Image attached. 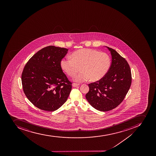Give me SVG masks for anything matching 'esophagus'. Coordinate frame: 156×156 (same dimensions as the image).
<instances>
[{"label":"esophagus","instance_id":"esophagus-1","mask_svg":"<svg viewBox=\"0 0 156 156\" xmlns=\"http://www.w3.org/2000/svg\"><path fill=\"white\" fill-rule=\"evenodd\" d=\"M79 85H80V84H77V83H73V85H73V87H77V86H79Z\"/></svg>","mask_w":156,"mask_h":156}]
</instances>
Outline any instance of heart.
Masks as SVG:
<instances>
[{"label":"heart","mask_w":156,"mask_h":156,"mask_svg":"<svg viewBox=\"0 0 156 156\" xmlns=\"http://www.w3.org/2000/svg\"><path fill=\"white\" fill-rule=\"evenodd\" d=\"M72 57L62 59L60 65L71 77L80 71L81 67L82 72L74 79L76 82H83L90 79L91 81H98L103 78L110 69L111 59L110 56L96 50H78L72 53Z\"/></svg>","instance_id":"1"}]
</instances>
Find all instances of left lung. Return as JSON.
I'll return each mask as SVG.
<instances>
[{"mask_svg": "<svg viewBox=\"0 0 156 156\" xmlns=\"http://www.w3.org/2000/svg\"><path fill=\"white\" fill-rule=\"evenodd\" d=\"M110 51L112 62L106 75L98 81L88 84L86 98L95 109L106 112L120 105L131 86L132 74L128 63L114 49Z\"/></svg>", "mask_w": 156, "mask_h": 156, "instance_id": "1", "label": "left lung"}]
</instances>
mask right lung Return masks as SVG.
Masks as SVG:
<instances>
[{
    "label": "right lung",
    "mask_w": 156,
    "mask_h": 156,
    "mask_svg": "<svg viewBox=\"0 0 156 156\" xmlns=\"http://www.w3.org/2000/svg\"><path fill=\"white\" fill-rule=\"evenodd\" d=\"M68 49L48 46L28 60L21 75L24 93L35 106L52 112L67 101L72 82L61 67V61Z\"/></svg>",
    "instance_id": "obj_1"
}]
</instances>
